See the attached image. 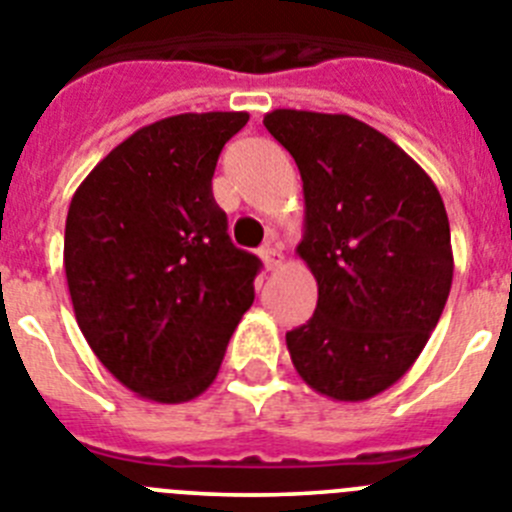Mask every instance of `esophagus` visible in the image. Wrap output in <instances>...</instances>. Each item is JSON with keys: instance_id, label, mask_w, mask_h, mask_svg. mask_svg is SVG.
Segmentation results:
<instances>
[{"instance_id": "1", "label": "esophagus", "mask_w": 512, "mask_h": 512, "mask_svg": "<svg viewBox=\"0 0 512 512\" xmlns=\"http://www.w3.org/2000/svg\"><path fill=\"white\" fill-rule=\"evenodd\" d=\"M261 261H264V266L269 271L279 269V266H282V261H284L282 248H279L274 241H269L264 248H261Z\"/></svg>"}]
</instances>
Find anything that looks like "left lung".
<instances>
[{"label": "left lung", "instance_id": "left-lung-1", "mask_svg": "<svg viewBox=\"0 0 512 512\" xmlns=\"http://www.w3.org/2000/svg\"><path fill=\"white\" fill-rule=\"evenodd\" d=\"M264 125L300 169L297 253L318 282L315 315L287 333L292 364L330 400H369L415 364L449 300L446 207L431 176L356 117L274 110Z\"/></svg>", "mask_w": 512, "mask_h": 512}]
</instances>
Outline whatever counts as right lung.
Here are the masks:
<instances>
[{
	"mask_svg": "<svg viewBox=\"0 0 512 512\" xmlns=\"http://www.w3.org/2000/svg\"><path fill=\"white\" fill-rule=\"evenodd\" d=\"M248 112H184L135 130L89 171L66 217L76 323L107 372L143 400L210 387L253 305L261 261L230 243L212 197L223 146Z\"/></svg>",
	"mask_w": 512,
	"mask_h": 512,
	"instance_id": "1",
	"label": "right lung"
}]
</instances>
